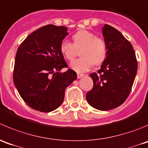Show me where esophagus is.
<instances>
[{"instance_id": "obj_1", "label": "esophagus", "mask_w": 148, "mask_h": 148, "mask_svg": "<svg viewBox=\"0 0 148 148\" xmlns=\"http://www.w3.org/2000/svg\"><path fill=\"white\" fill-rule=\"evenodd\" d=\"M77 78H80V77H83V76H84V74L80 73H77Z\"/></svg>"}]
</instances>
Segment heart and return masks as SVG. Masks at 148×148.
<instances>
[{
    "instance_id": "b5f03b06",
    "label": "heart",
    "mask_w": 148,
    "mask_h": 148,
    "mask_svg": "<svg viewBox=\"0 0 148 148\" xmlns=\"http://www.w3.org/2000/svg\"><path fill=\"white\" fill-rule=\"evenodd\" d=\"M73 43L62 41L60 49L64 58L73 61L80 50L81 58L71 64L72 69L77 72L89 71L93 65H99L105 60L107 55V45L103 39L98 37L87 29H80L72 36Z\"/></svg>"
}]
</instances>
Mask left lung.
I'll return each instance as SVG.
<instances>
[{"label": "left lung", "mask_w": 148, "mask_h": 148, "mask_svg": "<svg viewBox=\"0 0 148 148\" xmlns=\"http://www.w3.org/2000/svg\"><path fill=\"white\" fill-rule=\"evenodd\" d=\"M107 55L96 73L90 74L93 87L86 99L101 111L115 109L124 103L132 90L137 71L132 45L117 29L108 24L102 29Z\"/></svg>", "instance_id": "8db88e82"}]
</instances>
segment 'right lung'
Segmentation results:
<instances>
[{"instance_id":"1","label":"right lung","mask_w":148,"mask_h":148,"mask_svg":"<svg viewBox=\"0 0 148 148\" xmlns=\"http://www.w3.org/2000/svg\"><path fill=\"white\" fill-rule=\"evenodd\" d=\"M65 26L46 25L29 34L20 45L15 58L14 83L28 106L42 112L58 109L65 88L77 78L68 68L60 49L68 34Z\"/></svg>"}]
</instances>
